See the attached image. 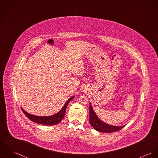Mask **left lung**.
<instances>
[{
  "instance_id": "1",
  "label": "left lung",
  "mask_w": 158,
  "mask_h": 158,
  "mask_svg": "<svg viewBox=\"0 0 158 158\" xmlns=\"http://www.w3.org/2000/svg\"><path fill=\"white\" fill-rule=\"evenodd\" d=\"M89 122L91 126L97 131L99 132H103V133H113L117 131L122 128H123L125 125L120 126V127H116V126H112L100 120L98 117L97 116L92 106L90 103L89 105Z\"/></svg>"
}]
</instances>
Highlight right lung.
Segmentation results:
<instances>
[{"instance_id": "obj_1", "label": "right lung", "mask_w": 158, "mask_h": 158, "mask_svg": "<svg viewBox=\"0 0 158 158\" xmlns=\"http://www.w3.org/2000/svg\"><path fill=\"white\" fill-rule=\"evenodd\" d=\"M74 97H75L73 96V97H70V98H69L68 101L66 102V103L62 108V109L58 113H57L53 115H50V116H36V115H34L30 114L26 112L25 111H24L23 110L22 108H21V109L23 110V113H24V114L30 120H31L35 123L42 124V125H56L58 123H60L61 121V120L64 118L68 104L70 102V100L72 98H73Z\"/></svg>"}]
</instances>
